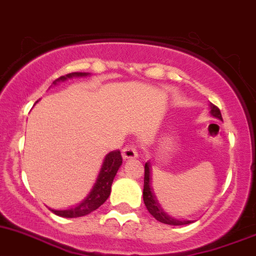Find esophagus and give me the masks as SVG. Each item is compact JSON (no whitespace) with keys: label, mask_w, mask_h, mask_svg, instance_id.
Here are the masks:
<instances>
[{"label":"esophagus","mask_w":256,"mask_h":256,"mask_svg":"<svg viewBox=\"0 0 256 256\" xmlns=\"http://www.w3.org/2000/svg\"><path fill=\"white\" fill-rule=\"evenodd\" d=\"M122 156L123 159H134V158L138 156V152H136L134 146H126L122 150Z\"/></svg>","instance_id":"34e87169"}]
</instances>
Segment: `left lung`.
I'll return each instance as SVG.
<instances>
[{"instance_id": "left-lung-1", "label": "left lung", "mask_w": 256, "mask_h": 256, "mask_svg": "<svg viewBox=\"0 0 256 256\" xmlns=\"http://www.w3.org/2000/svg\"><path fill=\"white\" fill-rule=\"evenodd\" d=\"M210 113L213 117L218 118V120H222V114H220V110L217 106L210 104ZM143 200L144 204H146V210H149L150 214L155 218L159 222L165 223V224L170 226H184V224H190L192 223L191 220H176L172 218L171 216H168L162 206L159 204V201L155 197L154 191H152V171H150V164L146 162V166H144V190H143Z\"/></svg>"}]
</instances>
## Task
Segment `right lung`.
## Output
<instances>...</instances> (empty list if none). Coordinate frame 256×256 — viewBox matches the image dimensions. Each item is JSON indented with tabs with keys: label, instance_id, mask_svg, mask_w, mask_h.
<instances>
[{
	"label": "right lung",
	"instance_id": "obj_1",
	"mask_svg": "<svg viewBox=\"0 0 256 256\" xmlns=\"http://www.w3.org/2000/svg\"><path fill=\"white\" fill-rule=\"evenodd\" d=\"M88 74L86 72H72L66 76H62L58 80H55L54 85H56V82L59 81H65L66 78H74V76H88ZM38 102V101H36ZM122 165V155H120V150H114V152H110L106 155L104 160V164H102L101 170H100L98 176H97V180L94 182V187H92L91 192L88 194L85 200H84L81 204H78V206L69 208V210H52L49 208L52 213H55L56 216L65 218H76V217H82V216L88 214V213L94 212V210H97L101 204H104L106 202V200L108 198L110 194V186H112L113 178H114L116 174H117L118 168Z\"/></svg>",
	"mask_w": 256,
	"mask_h": 256
}]
</instances>
